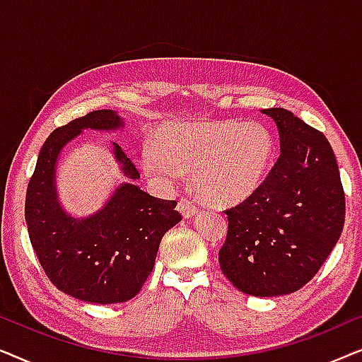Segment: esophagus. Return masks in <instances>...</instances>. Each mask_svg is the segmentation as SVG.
I'll list each match as a JSON object with an SVG mask.
<instances>
[{"label":"esophagus","mask_w":362,"mask_h":362,"mask_svg":"<svg viewBox=\"0 0 362 362\" xmlns=\"http://www.w3.org/2000/svg\"><path fill=\"white\" fill-rule=\"evenodd\" d=\"M177 211L181 212L182 217L189 219V217L194 216L199 209H197V206L191 199H187V197H181L180 202H177Z\"/></svg>","instance_id":"34e87169"}]
</instances>
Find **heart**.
Masks as SVG:
<instances>
[{"label": "heart", "mask_w": 362, "mask_h": 362, "mask_svg": "<svg viewBox=\"0 0 362 362\" xmlns=\"http://www.w3.org/2000/svg\"><path fill=\"white\" fill-rule=\"evenodd\" d=\"M275 141L269 128L240 120L170 122L146 143L141 165L163 185L192 170V185L212 204L244 201L269 175Z\"/></svg>", "instance_id": "1"}]
</instances>
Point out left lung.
I'll list each match as a JSON object with an SVG mask.
<instances>
[{
	"label": "left lung",
	"mask_w": 362,
	"mask_h": 362,
	"mask_svg": "<svg viewBox=\"0 0 362 362\" xmlns=\"http://www.w3.org/2000/svg\"><path fill=\"white\" fill-rule=\"evenodd\" d=\"M280 135V156L259 189L226 211L219 264L247 295L280 296L318 274L344 226L338 163L323 133L285 108H265Z\"/></svg>",
	"instance_id": "8db88e82"
}]
</instances>
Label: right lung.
Listing matches in <instances>:
<instances>
[{
    "mask_svg": "<svg viewBox=\"0 0 362 362\" xmlns=\"http://www.w3.org/2000/svg\"><path fill=\"white\" fill-rule=\"evenodd\" d=\"M122 118L113 110H95L56 128L39 151L28 185L24 216L39 264L54 286L88 303L110 305L132 300L155 267L163 235L182 217L176 201L153 197L122 182L95 214L77 219L59 204L56 165L62 148L82 130H117ZM113 155L123 175L140 173L122 146Z\"/></svg>",
    "mask_w": 362,
    "mask_h": 362,
    "instance_id": "1",
    "label": "right lung"
}]
</instances>
